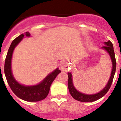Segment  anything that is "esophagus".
<instances>
[{"mask_svg":"<svg viewBox=\"0 0 121 121\" xmlns=\"http://www.w3.org/2000/svg\"><path fill=\"white\" fill-rule=\"evenodd\" d=\"M60 69L63 72H67L69 69V66L68 63L66 61H63L60 63L59 66Z\"/></svg>","mask_w":121,"mask_h":121,"instance_id":"obj_1","label":"esophagus"}]
</instances>
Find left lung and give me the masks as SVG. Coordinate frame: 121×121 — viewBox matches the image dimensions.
<instances>
[{
  "instance_id": "obj_1",
  "label": "left lung",
  "mask_w": 121,
  "mask_h": 121,
  "mask_svg": "<svg viewBox=\"0 0 121 121\" xmlns=\"http://www.w3.org/2000/svg\"><path fill=\"white\" fill-rule=\"evenodd\" d=\"M104 43L105 46L101 47V49L106 51L109 54V55H110L112 63V69L110 78H109L108 83L106 84V86L103 90H101L100 92H98V93L94 94H83L79 92L74 86L72 73L69 72L67 73L69 78L68 88L70 94L73 97V99L78 100V101H82V102H92V101H96V100L103 97L110 89L112 83L113 82L114 76H115L116 67H117V62H116V59H115V52H114L112 43L110 40H109L106 42H104Z\"/></svg>"
}]
</instances>
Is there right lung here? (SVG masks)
I'll use <instances>...</instances> for the list:
<instances>
[{"label":"right lung","instance_id":"obj_1","mask_svg":"<svg viewBox=\"0 0 121 121\" xmlns=\"http://www.w3.org/2000/svg\"><path fill=\"white\" fill-rule=\"evenodd\" d=\"M24 36L30 37V33H29V31H27L24 34H21L11 43L4 62V74L10 88L18 97L30 102L39 101L47 97L50 90L51 85L57 75L60 73L61 71L58 69V68H57L47 75L40 83L35 85L26 86L18 82L14 78L12 74L11 61L15 48L22 40V38Z\"/></svg>","mask_w":121,"mask_h":121}]
</instances>
